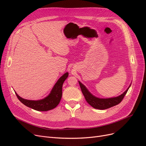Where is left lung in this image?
<instances>
[{
	"label": "left lung",
	"mask_w": 146,
	"mask_h": 146,
	"mask_svg": "<svg viewBox=\"0 0 146 146\" xmlns=\"http://www.w3.org/2000/svg\"><path fill=\"white\" fill-rule=\"evenodd\" d=\"M79 83L82 93L84 96H85V98L87 102L90 106H92L93 108L101 110L108 109L111 108V107L119 104L122 101V99H123L130 86H131V84H130V85L124 92L118 96L110 98H99L92 94L86 88V87L83 85L80 81H79Z\"/></svg>",
	"instance_id": "obj_1"
}]
</instances>
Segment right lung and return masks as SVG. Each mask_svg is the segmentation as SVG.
Returning a JSON list of instances; mask_svg holds the SVG:
<instances>
[{
    "instance_id": "1",
    "label": "right lung",
    "mask_w": 146,
    "mask_h": 146,
    "mask_svg": "<svg viewBox=\"0 0 146 146\" xmlns=\"http://www.w3.org/2000/svg\"><path fill=\"white\" fill-rule=\"evenodd\" d=\"M68 76V73L66 72L62 76H61L52 88L50 94L47 97L40 100H27L20 97L16 92L15 94L19 100L29 108L38 111H47L52 110L58 105L61 100L62 96L63 84L67 78Z\"/></svg>"
}]
</instances>
